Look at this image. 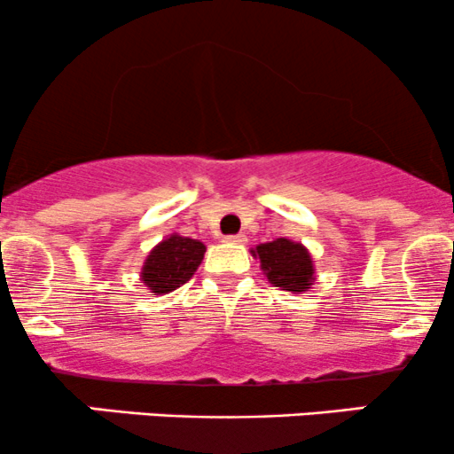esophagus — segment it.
I'll use <instances>...</instances> for the list:
<instances>
[{
    "label": "esophagus",
    "instance_id": "1",
    "mask_svg": "<svg viewBox=\"0 0 454 454\" xmlns=\"http://www.w3.org/2000/svg\"><path fill=\"white\" fill-rule=\"evenodd\" d=\"M223 241H226V243H237V246H239V243H246V237H243V235H231V237L223 239Z\"/></svg>",
    "mask_w": 454,
    "mask_h": 454
}]
</instances>
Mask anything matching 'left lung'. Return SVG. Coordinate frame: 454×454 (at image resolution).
Here are the masks:
<instances>
[{"label": "left lung", "mask_w": 454, "mask_h": 454, "mask_svg": "<svg viewBox=\"0 0 454 454\" xmlns=\"http://www.w3.org/2000/svg\"><path fill=\"white\" fill-rule=\"evenodd\" d=\"M252 256L261 261L262 273L273 286L288 293H306L315 284V261L300 241L280 237L252 247Z\"/></svg>", "instance_id": "left-lung-1"}]
</instances>
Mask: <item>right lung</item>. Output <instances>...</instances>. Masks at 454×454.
Returning <instances> with one entry per match:
<instances>
[{"label":"right lung","instance_id":"add662e5","mask_svg":"<svg viewBox=\"0 0 454 454\" xmlns=\"http://www.w3.org/2000/svg\"><path fill=\"white\" fill-rule=\"evenodd\" d=\"M204 252H207V246L202 241L172 232L148 252L139 271V280L151 293L168 295L176 291L181 284L192 280L196 269L200 267Z\"/></svg>","mask_w":454,"mask_h":454}]
</instances>
